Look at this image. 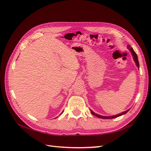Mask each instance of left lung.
Wrapping results in <instances>:
<instances>
[{
  "label": "left lung",
  "mask_w": 151,
  "mask_h": 151,
  "mask_svg": "<svg viewBox=\"0 0 151 151\" xmlns=\"http://www.w3.org/2000/svg\"><path fill=\"white\" fill-rule=\"evenodd\" d=\"M127 48L130 50V52H131V53H132V55H133L134 60H135V63H136V65H137V67L139 68V60H138V57H137V55L136 53L135 52V51L133 50V48H132L131 47L130 45H127ZM90 110H91V113H92L93 115L96 116L98 117V118H103V119H111V118H115L120 116H121V115H124V114L127 113L128 111H129V110H127V111H124V112H122V113L118 114V115H114V116H101V115H97L96 113H95L94 112H93L92 110H91V109H90Z\"/></svg>",
  "instance_id": "left-lung-1"
}]
</instances>
